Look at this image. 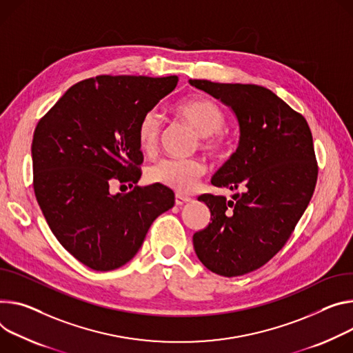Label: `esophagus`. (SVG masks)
I'll list each match as a JSON object with an SVG mask.
<instances>
[{"label":"esophagus","mask_w":353,"mask_h":353,"mask_svg":"<svg viewBox=\"0 0 353 353\" xmlns=\"http://www.w3.org/2000/svg\"><path fill=\"white\" fill-rule=\"evenodd\" d=\"M190 201H193V199L187 197V196H181V194H176V199H174L176 205H184V204H187Z\"/></svg>","instance_id":"1"}]
</instances>
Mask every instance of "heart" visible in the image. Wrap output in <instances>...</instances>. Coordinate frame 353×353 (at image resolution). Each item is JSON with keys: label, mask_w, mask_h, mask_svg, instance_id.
I'll return each mask as SVG.
<instances>
[{"label": "heart", "mask_w": 353, "mask_h": 353, "mask_svg": "<svg viewBox=\"0 0 353 353\" xmlns=\"http://www.w3.org/2000/svg\"><path fill=\"white\" fill-rule=\"evenodd\" d=\"M174 114L199 134V146L210 156L225 154L231 139L225 126L227 115L211 99L196 95L180 101ZM163 121L160 114L150 110L138 123V143L143 153L157 150ZM207 173V166L200 159H162L148 169V180L172 188L179 193H190Z\"/></svg>", "instance_id": "heart-1"}]
</instances>
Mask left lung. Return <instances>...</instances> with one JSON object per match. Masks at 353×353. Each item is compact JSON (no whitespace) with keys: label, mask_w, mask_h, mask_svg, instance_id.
Here are the masks:
<instances>
[{"label":"left lung","mask_w":353,"mask_h":353,"mask_svg":"<svg viewBox=\"0 0 353 353\" xmlns=\"http://www.w3.org/2000/svg\"><path fill=\"white\" fill-rule=\"evenodd\" d=\"M230 105L239 121L236 152L211 184L242 190L199 197L211 223L193 236L201 263L235 277L262 268L285 245L314 194L318 165L305 118L270 90L254 84L190 80Z\"/></svg>","instance_id":"8db88e82"}]
</instances>
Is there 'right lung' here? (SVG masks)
<instances>
[{"label":"right lung","instance_id":"add662e5","mask_svg":"<svg viewBox=\"0 0 353 353\" xmlns=\"http://www.w3.org/2000/svg\"><path fill=\"white\" fill-rule=\"evenodd\" d=\"M179 77L101 74L72 85L39 119L32 139L34 191L56 239L92 270L130 262L152 222L174 205L160 184L134 186L143 154L138 123L177 85Z\"/></svg>","mask_w":353,"mask_h":353}]
</instances>
